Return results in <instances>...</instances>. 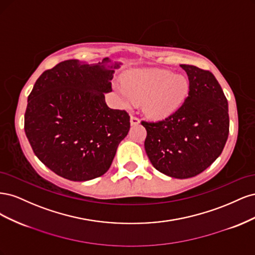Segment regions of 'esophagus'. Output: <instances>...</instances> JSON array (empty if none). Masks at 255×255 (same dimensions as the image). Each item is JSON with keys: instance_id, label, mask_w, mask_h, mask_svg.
<instances>
[{"instance_id": "obj_1", "label": "esophagus", "mask_w": 255, "mask_h": 255, "mask_svg": "<svg viewBox=\"0 0 255 255\" xmlns=\"http://www.w3.org/2000/svg\"><path fill=\"white\" fill-rule=\"evenodd\" d=\"M139 122H140V120L138 119V117H136V116H130V125L136 126Z\"/></svg>"}]
</instances>
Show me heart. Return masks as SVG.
<instances>
[{
	"label": "heart",
	"mask_w": 255,
	"mask_h": 255,
	"mask_svg": "<svg viewBox=\"0 0 255 255\" xmlns=\"http://www.w3.org/2000/svg\"><path fill=\"white\" fill-rule=\"evenodd\" d=\"M126 87L118 91L127 105L143 102L144 113L151 118L163 119L183 104L189 90L188 81L167 70L136 71L125 80Z\"/></svg>",
	"instance_id": "1"
}]
</instances>
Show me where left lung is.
<instances>
[{
    "mask_svg": "<svg viewBox=\"0 0 255 255\" xmlns=\"http://www.w3.org/2000/svg\"><path fill=\"white\" fill-rule=\"evenodd\" d=\"M189 80L188 97L173 114L156 122L141 121L144 149L153 167L176 179L204 171L217 158L229 136L228 100L214 74L180 65Z\"/></svg>",
    "mask_w": 255,
    "mask_h": 255,
    "instance_id": "8db88e82",
    "label": "left lung"
}]
</instances>
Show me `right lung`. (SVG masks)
<instances>
[{
  "label": "right lung",
  "mask_w": 255,
  "mask_h": 255,
  "mask_svg": "<svg viewBox=\"0 0 255 255\" xmlns=\"http://www.w3.org/2000/svg\"><path fill=\"white\" fill-rule=\"evenodd\" d=\"M110 61L88 65L61 61L45 70L27 99L24 129L36 156L70 181H88L109 170L120 141L129 129L126 111L105 102L115 69Z\"/></svg>",
  "instance_id": "right-lung-1"
}]
</instances>
